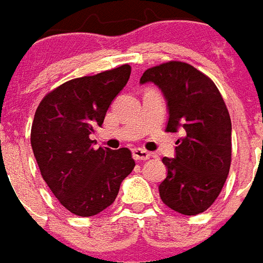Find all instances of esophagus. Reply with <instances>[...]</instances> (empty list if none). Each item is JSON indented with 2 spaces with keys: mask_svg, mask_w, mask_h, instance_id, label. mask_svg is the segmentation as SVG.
<instances>
[{
  "mask_svg": "<svg viewBox=\"0 0 263 263\" xmlns=\"http://www.w3.org/2000/svg\"><path fill=\"white\" fill-rule=\"evenodd\" d=\"M133 158L136 161H147L151 158V154L143 149V148H134L133 149Z\"/></svg>",
  "mask_w": 263,
  "mask_h": 263,
  "instance_id": "esophagus-1",
  "label": "esophagus"
}]
</instances>
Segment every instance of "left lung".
Segmentation results:
<instances>
[{
	"instance_id": "8db88e82",
	"label": "left lung",
	"mask_w": 263,
	"mask_h": 263,
	"mask_svg": "<svg viewBox=\"0 0 263 263\" xmlns=\"http://www.w3.org/2000/svg\"><path fill=\"white\" fill-rule=\"evenodd\" d=\"M140 82L155 83L165 94L166 132L184 129L176 158L162 159L167 176L161 199L179 214H201L220 194L232 163V120L222 94L205 73L180 61L147 69Z\"/></svg>"
}]
</instances>
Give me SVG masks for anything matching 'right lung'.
I'll return each mask as SVG.
<instances>
[{
    "label": "right lung",
    "mask_w": 263,
    "mask_h": 263,
    "mask_svg": "<svg viewBox=\"0 0 263 263\" xmlns=\"http://www.w3.org/2000/svg\"><path fill=\"white\" fill-rule=\"evenodd\" d=\"M132 68L72 79L45 94L31 124L30 143L41 176L62 206L78 216L100 214L115 201L136 166L129 148L94 149L90 134L129 80Z\"/></svg>",
    "instance_id": "obj_1"
}]
</instances>
